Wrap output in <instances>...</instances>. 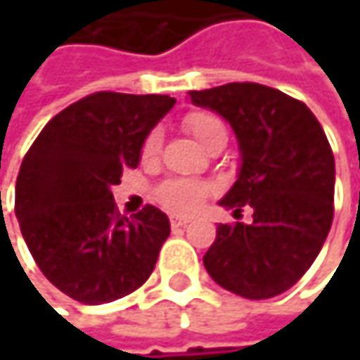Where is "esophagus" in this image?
Returning a JSON list of instances; mask_svg holds the SVG:
<instances>
[{"label":"esophagus","mask_w":360,"mask_h":360,"mask_svg":"<svg viewBox=\"0 0 360 360\" xmlns=\"http://www.w3.org/2000/svg\"><path fill=\"white\" fill-rule=\"evenodd\" d=\"M187 223H189V219H187V217H175V214L171 217V227H173V229H179V227H185Z\"/></svg>","instance_id":"esophagus-1"}]
</instances>
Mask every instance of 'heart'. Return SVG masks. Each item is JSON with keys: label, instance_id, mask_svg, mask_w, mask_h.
I'll list each match as a JSON object with an SVG mask.
<instances>
[{"label": "heart", "instance_id": "heart-1", "mask_svg": "<svg viewBox=\"0 0 360 360\" xmlns=\"http://www.w3.org/2000/svg\"><path fill=\"white\" fill-rule=\"evenodd\" d=\"M185 127L187 131L200 141L204 143L217 129H225L223 122L208 114V112H191L185 116ZM160 143H162V133L158 129L150 131V135L146 137L143 146H141V156L146 160L154 158L160 150ZM210 193V187L206 183H200V181L191 179H175L165 183L160 189H158V200L171 210V212H177V214H189L193 210H198L204 200L208 198Z\"/></svg>", "mask_w": 360, "mask_h": 360}]
</instances>
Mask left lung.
Instances as JSON below:
<instances>
[{
  "mask_svg": "<svg viewBox=\"0 0 360 360\" xmlns=\"http://www.w3.org/2000/svg\"><path fill=\"white\" fill-rule=\"evenodd\" d=\"M195 106L233 129L242 167L219 202L252 208V223L219 225L204 254L208 275L225 290L264 300L290 290L315 262L333 221L335 162L323 127L307 104L258 83L189 91Z\"/></svg>",
  "mask_w": 360,
  "mask_h": 360,
  "instance_id": "1",
  "label": "left lung"
}]
</instances>
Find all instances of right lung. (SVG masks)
Segmentation results:
<instances>
[{"label":"right lung","mask_w":360,"mask_h":360,"mask_svg":"<svg viewBox=\"0 0 360 360\" xmlns=\"http://www.w3.org/2000/svg\"><path fill=\"white\" fill-rule=\"evenodd\" d=\"M173 106L169 96L98 91L56 114L27 152L16 219L37 266L66 296L112 302L154 271L169 217L150 204L122 217L112 185L139 165L146 137Z\"/></svg>","instance_id":"1"}]
</instances>
